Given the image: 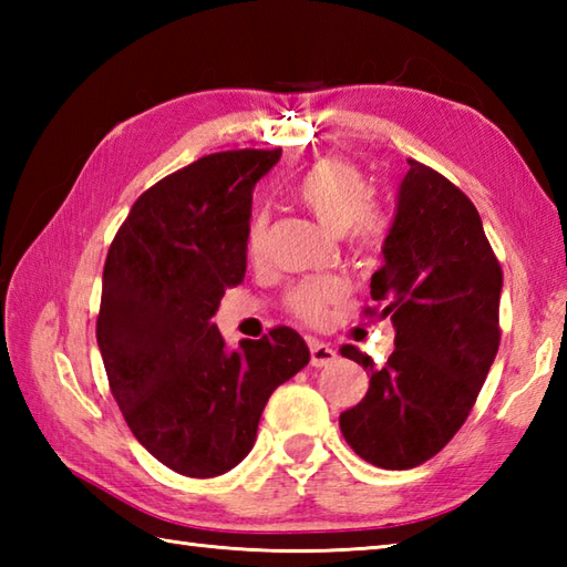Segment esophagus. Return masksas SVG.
Instances as JSON below:
<instances>
[{"instance_id":"34e87169","label":"esophagus","mask_w":567,"mask_h":567,"mask_svg":"<svg viewBox=\"0 0 567 567\" xmlns=\"http://www.w3.org/2000/svg\"><path fill=\"white\" fill-rule=\"evenodd\" d=\"M309 353H311V365L315 368H327L336 360V348L331 343H323L317 339L309 341Z\"/></svg>"}]
</instances>
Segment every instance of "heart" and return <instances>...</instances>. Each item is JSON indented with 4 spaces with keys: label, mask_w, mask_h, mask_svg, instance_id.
Masks as SVG:
<instances>
[{
    "label": "heart",
    "mask_w": 567,
    "mask_h": 567,
    "mask_svg": "<svg viewBox=\"0 0 567 567\" xmlns=\"http://www.w3.org/2000/svg\"><path fill=\"white\" fill-rule=\"evenodd\" d=\"M292 197L317 216V221L333 234H343L355 252L378 250L388 234V221L380 209L372 207V187L358 165L343 158H321L299 175L292 185ZM268 244V219L256 214L246 231L248 256H262ZM343 297V282L336 277H311L299 282L287 295L290 307L299 319L319 323L327 317L333 302Z\"/></svg>",
    "instance_id": "1"
}]
</instances>
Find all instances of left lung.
<instances>
[{
  "mask_svg": "<svg viewBox=\"0 0 567 567\" xmlns=\"http://www.w3.org/2000/svg\"><path fill=\"white\" fill-rule=\"evenodd\" d=\"M382 252L370 280L375 305L363 315L392 319L394 351L375 368L368 353L341 346L368 370L370 388L339 424L363 461L409 470L465 424L495 363L502 265L465 192L412 158Z\"/></svg>",
  "mask_w": 567,
  "mask_h": 567,
  "instance_id": "1",
  "label": "left lung"
}]
</instances>
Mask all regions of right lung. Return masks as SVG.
Instances as JSON below:
<instances>
[{
	"label": "right lung",
	"instance_id": "add662e5",
	"mask_svg": "<svg viewBox=\"0 0 567 567\" xmlns=\"http://www.w3.org/2000/svg\"><path fill=\"white\" fill-rule=\"evenodd\" d=\"M282 148L204 155L148 187L106 252L97 343L131 433L187 477L236 467L270 394L309 363L290 327L226 351L209 321L246 275L250 192Z\"/></svg>",
	"mask_w": 567,
	"mask_h": 567
}]
</instances>
